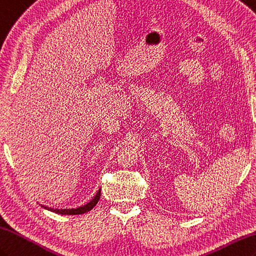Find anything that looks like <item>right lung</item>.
Instances as JSON below:
<instances>
[{"label":"right lung","mask_w":256,"mask_h":256,"mask_svg":"<svg viewBox=\"0 0 256 256\" xmlns=\"http://www.w3.org/2000/svg\"><path fill=\"white\" fill-rule=\"evenodd\" d=\"M100 198V188L98 190V194H96L94 196V198L92 200H90L86 205L84 206H81L78 208H72V209H58V208H51V207H48V206H44V205H40L42 208L47 209V210H50V212H54L56 214H85L90 212V209H93L94 206L96 205V204L98 202Z\"/></svg>","instance_id":"obj_1"}]
</instances>
